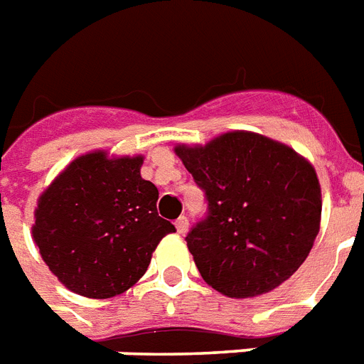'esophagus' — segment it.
<instances>
[{"mask_svg":"<svg viewBox=\"0 0 364 364\" xmlns=\"http://www.w3.org/2000/svg\"><path fill=\"white\" fill-rule=\"evenodd\" d=\"M176 228H177V232L179 234H187L188 230V219L187 217H179L176 221Z\"/></svg>","mask_w":364,"mask_h":364,"instance_id":"esophagus-1","label":"esophagus"}]
</instances>
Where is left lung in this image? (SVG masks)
Returning a JSON list of instances; mask_svg holds the SVG:
<instances>
[{
	"label": "left lung",
	"instance_id": "8db88e82",
	"mask_svg": "<svg viewBox=\"0 0 364 364\" xmlns=\"http://www.w3.org/2000/svg\"><path fill=\"white\" fill-rule=\"evenodd\" d=\"M173 151L208 196L210 215L187 236L204 282L230 299L287 282L321 227V185L310 160L247 130Z\"/></svg>",
	"mask_w": 364,
	"mask_h": 364
}]
</instances>
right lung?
I'll list each match as a JSON object with an SVG mask.
<instances>
[{"instance_id": "add662e5", "label": "right lung", "mask_w": 364, "mask_h": 364, "mask_svg": "<svg viewBox=\"0 0 364 364\" xmlns=\"http://www.w3.org/2000/svg\"><path fill=\"white\" fill-rule=\"evenodd\" d=\"M141 164V154L90 151L71 160L37 198L31 238L71 293H124L147 272L160 240L176 232L159 217V188L143 179Z\"/></svg>"}]
</instances>
